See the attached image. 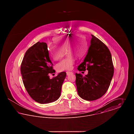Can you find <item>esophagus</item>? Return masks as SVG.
Listing matches in <instances>:
<instances>
[{
    "label": "esophagus",
    "instance_id": "obj_1",
    "mask_svg": "<svg viewBox=\"0 0 134 134\" xmlns=\"http://www.w3.org/2000/svg\"><path fill=\"white\" fill-rule=\"evenodd\" d=\"M72 73H73L72 72H71V71H67V72H66L67 75H70L71 74H72Z\"/></svg>",
    "mask_w": 134,
    "mask_h": 134
}]
</instances>
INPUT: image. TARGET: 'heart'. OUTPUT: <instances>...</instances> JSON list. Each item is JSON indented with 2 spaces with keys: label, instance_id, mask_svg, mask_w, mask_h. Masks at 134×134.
Returning <instances> with one entry per match:
<instances>
[{
  "label": "heart",
  "instance_id": "heart-1",
  "mask_svg": "<svg viewBox=\"0 0 134 134\" xmlns=\"http://www.w3.org/2000/svg\"><path fill=\"white\" fill-rule=\"evenodd\" d=\"M57 45L49 43L48 49L51 57L58 60L63 57L65 50L68 55L77 56L79 58L83 57L88 50V44L86 39L79 35H72L69 36L58 38L55 39ZM75 59L73 57L66 58L56 65L58 71L69 70L72 68Z\"/></svg>",
  "mask_w": 134,
  "mask_h": 134
}]
</instances>
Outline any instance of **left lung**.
<instances>
[{"instance_id":"obj_1","label":"left lung","mask_w":134,"mask_h":134,"mask_svg":"<svg viewBox=\"0 0 134 134\" xmlns=\"http://www.w3.org/2000/svg\"><path fill=\"white\" fill-rule=\"evenodd\" d=\"M91 36L87 53L77 68L80 71L88 70V74L85 76L75 74L78 94L88 101L96 100L106 93L114 72L108 48L94 36Z\"/></svg>"}]
</instances>
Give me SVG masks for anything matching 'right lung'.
I'll return each instance as SVG.
<instances>
[{
    "label": "right lung",
    "mask_w": 134,
    "mask_h": 134,
    "mask_svg": "<svg viewBox=\"0 0 134 134\" xmlns=\"http://www.w3.org/2000/svg\"><path fill=\"white\" fill-rule=\"evenodd\" d=\"M23 81L30 96L42 104L56 101L60 97L66 73L62 72L50 78L53 64L50 59L48 46L38 42L26 52L20 67Z\"/></svg>",
    "instance_id": "1"
}]
</instances>
